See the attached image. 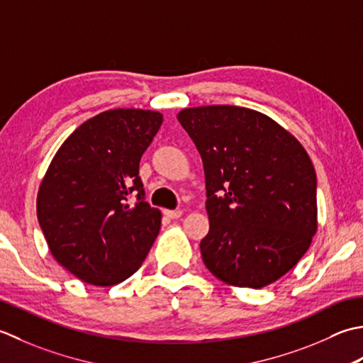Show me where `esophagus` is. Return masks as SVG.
Returning <instances> with one entry per match:
<instances>
[{
    "label": "esophagus",
    "mask_w": 363,
    "mask_h": 363,
    "mask_svg": "<svg viewBox=\"0 0 363 363\" xmlns=\"http://www.w3.org/2000/svg\"><path fill=\"white\" fill-rule=\"evenodd\" d=\"M183 214L182 210H164V216L169 219H179Z\"/></svg>",
    "instance_id": "obj_1"
}]
</instances>
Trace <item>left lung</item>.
I'll return each instance as SVG.
<instances>
[{"label":"left lung","instance_id":"obj_1","mask_svg":"<svg viewBox=\"0 0 363 363\" xmlns=\"http://www.w3.org/2000/svg\"><path fill=\"white\" fill-rule=\"evenodd\" d=\"M177 119L203 162L210 219L201 241L205 266L233 286L276 282L316 233V174L306 149L249 108H186Z\"/></svg>","mask_w":363,"mask_h":363}]
</instances>
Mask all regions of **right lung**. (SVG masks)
Here are the masks:
<instances>
[{
  "mask_svg": "<svg viewBox=\"0 0 363 363\" xmlns=\"http://www.w3.org/2000/svg\"><path fill=\"white\" fill-rule=\"evenodd\" d=\"M162 123L157 111L109 109L59 147L37 194V219L56 262L86 284L135 274L161 225L145 202L139 161Z\"/></svg>",
  "mask_w": 363,
  "mask_h": 363,
  "instance_id": "right-lung-1",
  "label": "right lung"
}]
</instances>
